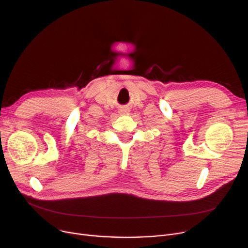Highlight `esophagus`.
<instances>
[{"label":"esophagus","instance_id":"1","mask_svg":"<svg viewBox=\"0 0 248 248\" xmlns=\"http://www.w3.org/2000/svg\"><path fill=\"white\" fill-rule=\"evenodd\" d=\"M120 112L121 113H128L129 112V108H121V109H120Z\"/></svg>","mask_w":248,"mask_h":248}]
</instances>
